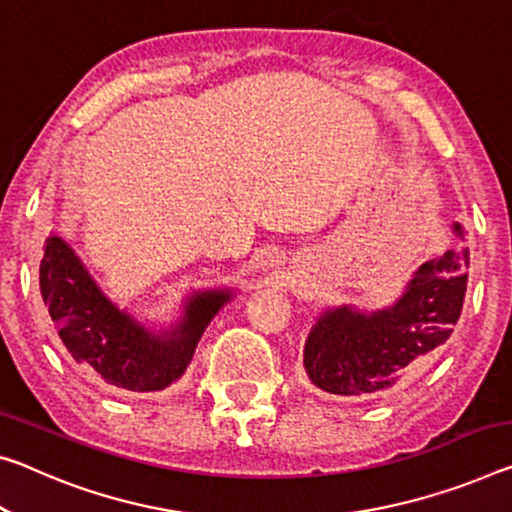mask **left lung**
Listing matches in <instances>:
<instances>
[{
  "label": "left lung",
  "mask_w": 512,
  "mask_h": 512,
  "mask_svg": "<svg viewBox=\"0 0 512 512\" xmlns=\"http://www.w3.org/2000/svg\"><path fill=\"white\" fill-rule=\"evenodd\" d=\"M462 239L465 230L453 223ZM469 250H446L421 264L392 307L360 312L342 305L323 312L305 342V371L323 392L378 396L433 358L451 337L467 291Z\"/></svg>",
  "instance_id": "obj_1"
}]
</instances>
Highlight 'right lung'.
<instances>
[{
  "instance_id": "add662e5",
  "label": "right lung",
  "mask_w": 512,
  "mask_h": 512,
  "mask_svg": "<svg viewBox=\"0 0 512 512\" xmlns=\"http://www.w3.org/2000/svg\"><path fill=\"white\" fill-rule=\"evenodd\" d=\"M43 250L40 296L63 348L127 394H154L180 380L202 332L232 298L230 289L196 291L175 326L154 332L102 294L68 241L52 234Z\"/></svg>"
}]
</instances>
